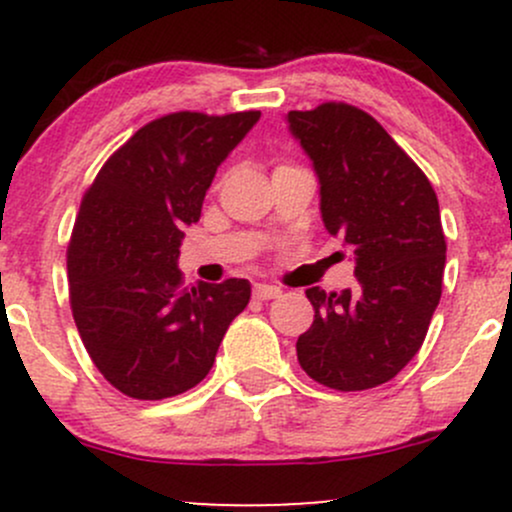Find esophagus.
<instances>
[{
	"mask_svg": "<svg viewBox=\"0 0 512 512\" xmlns=\"http://www.w3.org/2000/svg\"><path fill=\"white\" fill-rule=\"evenodd\" d=\"M252 296H255L257 301H272V298L281 296V289L272 284H257L255 289H252Z\"/></svg>",
	"mask_w": 512,
	"mask_h": 512,
	"instance_id": "esophagus-1",
	"label": "esophagus"
}]
</instances>
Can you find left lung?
Instances as JSON below:
<instances>
[{
	"instance_id": "obj_1",
	"label": "left lung",
	"mask_w": 512,
	"mask_h": 512,
	"mask_svg": "<svg viewBox=\"0 0 512 512\" xmlns=\"http://www.w3.org/2000/svg\"><path fill=\"white\" fill-rule=\"evenodd\" d=\"M320 180L330 236L354 250L356 284L305 291L315 320L296 342L315 383L339 392L392 380L424 344L443 291L445 236L424 170L375 117L346 103L286 115Z\"/></svg>"
}]
</instances>
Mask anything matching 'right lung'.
Instances as JSON below:
<instances>
[{"instance_id":"right-lung-1","label":"right lung","mask_w":512,"mask_h":512,"mask_svg":"<svg viewBox=\"0 0 512 512\" xmlns=\"http://www.w3.org/2000/svg\"><path fill=\"white\" fill-rule=\"evenodd\" d=\"M257 120L260 110L158 117L105 161L81 199L69 303L88 356L122 395L166 399L202 383L250 301L248 279L185 286L178 257L216 168Z\"/></svg>"}]
</instances>
